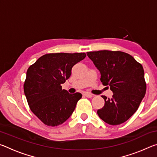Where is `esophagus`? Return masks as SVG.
<instances>
[{
    "label": "esophagus",
    "mask_w": 157,
    "mask_h": 157,
    "mask_svg": "<svg viewBox=\"0 0 157 157\" xmlns=\"http://www.w3.org/2000/svg\"><path fill=\"white\" fill-rule=\"evenodd\" d=\"M84 95L87 98H92L93 97V95H91V94H89V93H85Z\"/></svg>",
    "instance_id": "esophagus-1"
}]
</instances>
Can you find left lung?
I'll return each mask as SVG.
<instances>
[{
	"label": "left lung",
	"instance_id": "left-lung-1",
	"mask_svg": "<svg viewBox=\"0 0 157 157\" xmlns=\"http://www.w3.org/2000/svg\"><path fill=\"white\" fill-rule=\"evenodd\" d=\"M101 74L100 81L109 86L113 96L102 95L105 105L98 109L100 118L111 125L124 123L137 111L146 92L144 70L131 55L121 51L86 52Z\"/></svg>",
	"mask_w": 157,
	"mask_h": 157
}]
</instances>
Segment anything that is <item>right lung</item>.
<instances>
[{
    "instance_id": "right-lung-1",
    "label": "right lung",
    "mask_w": 157,
    "mask_h": 157,
    "mask_svg": "<svg viewBox=\"0 0 157 157\" xmlns=\"http://www.w3.org/2000/svg\"><path fill=\"white\" fill-rule=\"evenodd\" d=\"M86 56L84 52L50 53L28 68L24 94L31 111L46 125H59L72 115L82 95L69 94L61 84L70 78L73 66Z\"/></svg>"
}]
</instances>
